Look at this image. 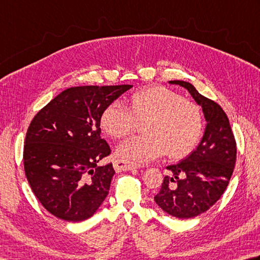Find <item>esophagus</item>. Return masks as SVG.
I'll list each match as a JSON object with an SVG mask.
<instances>
[{
  "instance_id": "obj_1",
  "label": "esophagus",
  "mask_w": 260,
  "mask_h": 260,
  "mask_svg": "<svg viewBox=\"0 0 260 260\" xmlns=\"http://www.w3.org/2000/svg\"><path fill=\"white\" fill-rule=\"evenodd\" d=\"M114 167L117 172H122V171H132V169L140 168L141 166L139 164L128 162V161H126V160H122V159H116L114 162Z\"/></svg>"
}]
</instances>
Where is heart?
Returning <instances> with one entry per match:
<instances>
[{"label": "heart", "mask_w": 260, "mask_h": 260, "mask_svg": "<svg viewBox=\"0 0 260 260\" xmlns=\"http://www.w3.org/2000/svg\"><path fill=\"white\" fill-rule=\"evenodd\" d=\"M148 134L133 136L118 148V155L134 162H146L164 155L181 158L194 148L202 131V115L194 102L164 86L134 93L129 108L120 101L108 106L101 127L114 139H122L145 121Z\"/></svg>", "instance_id": "b5f03b06"}]
</instances>
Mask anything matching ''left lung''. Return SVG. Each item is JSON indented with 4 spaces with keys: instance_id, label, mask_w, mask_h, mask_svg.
Masks as SVG:
<instances>
[{
    "instance_id": "left-lung-1",
    "label": "left lung",
    "mask_w": 260,
    "mask_h": 260,
    "mask_svg": "<svg viewBox=\"0 0 260 260\" xmlns=\"http://www.w3.org/2000/svg\"><path fill=\"white\" fill-rule=\"evenodd\" d=\"M185 87L207 120L200 144L186 159L167 169L161 188L154 201L177 218H192L208 210L223 194L232 176L237 160V142L229 118L221 107L197 91L192 84L171 81Z\"/></svg>"
}]
</instances>
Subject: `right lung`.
<instances>
[{"label": "right lung", "mask_w": 260, "mask_h": 260, "mask_svg": "<svg viewBox=\"0 0 260 260\" xmlns=\"http://www.w3.org/2000/svg\"><path fill=\"white\" fill-rule=\"evenodd\" d=\"M132 85L64 89L37 112L27 129L23 167L42 206L60 219L81 221L94 215L109 193L111 153L101 138L106 108Z\"/></svg>", "instance_id": "obj_1"}]
</instances>
